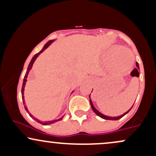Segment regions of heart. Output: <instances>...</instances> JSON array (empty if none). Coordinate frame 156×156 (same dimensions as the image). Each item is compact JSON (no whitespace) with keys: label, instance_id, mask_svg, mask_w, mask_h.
Listing matches in <instances>:
<instances>
[{"label":"heart","instance_id":"b5f03b06","mask_svg":"<svg viewBox=\"0 0 156 156\" xmlns=\"http://www.w3.org/2000/svg\"><path fill=\"white\" fill-rule=\"evenodd\" d=\"M125 51H125V50H124V49H121V48H119V46H114V47H112L110 49V53H115V54H114V58H116V56H117V55H119V53L122 52L121 58L123 61H125V62H128L130 59V55L128 54V53H126V52H125ZM132 62H132V59H130V62H128V64H127V65L124 67V69H127V68L130 67V66H131Z\"/></svg>","mask_w":156,"mask_h":156}]
</instances>
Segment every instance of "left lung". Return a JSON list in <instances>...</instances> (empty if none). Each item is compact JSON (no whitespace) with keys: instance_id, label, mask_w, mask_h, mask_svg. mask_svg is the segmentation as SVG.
Instances as JSON below:
<instances>
[{"instance_id":"8db88e82","label":"left lung","mask_w":156,"mask_h":156,"mask_svg":"<svg viewBox=\"0 0 156 156\" xmlns=\"http://www.w3.org/2000/svg\"><path fill=\"white\" fill-rule=\"evenodd\" d=\"M136 68H135V69H136L137 70H138V72H139V64L137 63H136ZM139 75H138V77H139ZM89 98H90V94H89ZM89 101H90V104H91V106H92V110H93V112H94V113H95V114H97V115L98 116H99L100 117H101V118H103V119H108V120H118V119H121L122 117H124V116L125 115V114H128V112H130V109H131L132 108H133V106L131 107V108H130L129 110L128 111V112H125V113H124V114H122V115H120V116H119V117H108V116H105V115H104V114H102V113H101L100 112H98V110H97V109L94 108V105H93V104H92V101H91V99L89 100Z\"/></svg>"}]
</instances>
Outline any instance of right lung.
I'll list each match as a JSON object with an SVG mask.
<instances>
[{
	"mask_svg": "<svg viewBox=\"0 0 156 156\" xmlns=\"http://www.w3.org/2000/svg\"><path fill=\"white\" fill-rule=\"evenodd\" d=\"M53 42V40H50V41H48V42H47V43H46L45 44H44V47H43V48H42V51H39V53H37V54H35L34 55V57L33 58H32V59H31V62H30L29 63V65H28V69H27V71H26V75H25V77H24V79H23V87H22V98H23V104H24V107H25V108H26V110L27 111V112L28 113V114H29V115H30V117H31V118H33L34 119V120H36L37 122H39V123H40V124H42V125H50V124H52V123H54V122H57V121H59V120H62V118L64 117V116L62 117H61V118H59V119H54V120H51V121H47V122H42V121H40V120H39L38 119H37V118H35L34 117L33 115H32L31 114H30L29 113V112H28V108H27V106L26 105H25V100H24V88H25V85H26V81H27V77H28V73H29V71L31 70V68H32V66H33V64H34V62H35V60L37 59V57L39 56V55L41 53H42V52H43L44 50L46 49V48H47L48 46L50 45V44H51L52 42Z\"/></svg>",
	"mask_w": 156,
	"mask_h": 156,
	"instance_id": "1",
	"label": "right lung"
}]
</instances>
